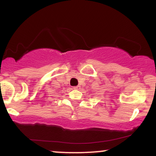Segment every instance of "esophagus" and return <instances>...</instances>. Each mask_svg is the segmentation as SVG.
<instances>
[{"mask_svg":"<svg viewBox=\"0 0 156 156\" xmlns=\"http://www.w3.org/2000/svg\"><path fill=\"white\" fill-rule=\"evenodd\" d=\"M80 87H79V86H76V87H74V89H80Z\"/></svg>","mask_w":156,"mask_h":156,"instance_id":"esophagus-1","label":"esophagus"}]
</instances>
